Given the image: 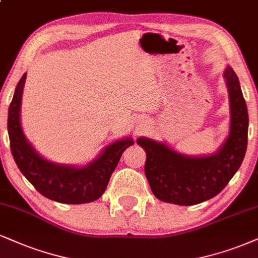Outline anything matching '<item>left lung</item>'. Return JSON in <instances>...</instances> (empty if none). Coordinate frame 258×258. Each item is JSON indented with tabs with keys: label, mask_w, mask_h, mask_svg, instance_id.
<instances>
[{
	"label": "left lung",
	"mask_w": 258,
	"mask_h": 258,
	"mask_svg": "<svg viewBox=\"0 0 258 258\" xmlns=\"http://www.w3.org/2000/svg\"><path fill=\"white\" fill-rule=\"evenodd\" d=\"M230 97V133L220 148L211 155L189 157L173 151L163 142L140 138L146 151L145 173L154 196L179 206L201 203L227 185L243 163L247 146L246 103L239 80L231 67L224 72Z\"/></svg>",
	"instance_id": "obj_1"
}]
</instances>
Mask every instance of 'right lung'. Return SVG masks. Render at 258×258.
<instances>
[{
  "instance_id": "right-lung-1",
  "label": "right lung",
  "mask_w": 258,
  "mask_h": 258,
  "mask_svg": "<svg viewBox=\"0 0 258 258\" xmlns=\"http://www.w3.org/2000/svg\"><path fill=\"white\" fill-rule=\"evenodd\" d=\"M26 73L15 88L8 110V135L13 158L27 180L46 199L80 205L103 195L122 153L134 144L125 138L107 146L95 160L84 167L55 164L44 159L25 138L20 123L21 95Z\"/></svg>"
}]
</instances>
